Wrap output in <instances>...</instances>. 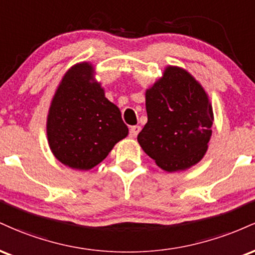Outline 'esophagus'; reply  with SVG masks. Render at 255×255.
Wrapping results in <instances>:
<instances>
[{
    "mask_svg": "<svg viewBox=\"0 0 255 255\" xmlns=\"http://www.w3.org/2000/svg\"><path fill=\"white\" fill-rule=\"evenodd\" d=\"M141 128H140V126H133V127H130L129 129V135L131 137H135L137 134H139V131Z\"/></svg>",
    "mask_w": 255,
    "mask_h": 255,
    "instance_id": "34e87169",
    "label": "esophagus"
}]
</instances>
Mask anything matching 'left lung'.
<instances>
[{"label":"left lung","instance_id":"8db88e82","mask_svg":"<svg viewBox=\"0 0 255 255\" xmlns=\"http://www.w3.org/2000/svg\"><path fill=\"white\" fill-rule=\"evenodd\" d=\"M147 124L137 134L146 154L166 171L184 170L204 157L213 113L201 85L189 73L168 67L146 91Z\"/></svg>","mask_w":255,"mask_h":255}]
</instances>
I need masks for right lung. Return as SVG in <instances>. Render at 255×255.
<instances>
[{
  "label": "right lung",
  "instance_id": "add662e5",
  "mask_svg": "<svg viewBox=\"0 0 255 255\" xmlns=\"http://www.w3.org/2000/svg\"><path fill=\"white\" fill-rule=\"evenodd\" d=\"M92 75L89 63L67 72L51 102L46 125L54 156L79 170L99 164L128 134L121 111L105 98Z\"/></svg>",
  "mask_w": 255,
  "mask_h": 255
}]
</instances>
